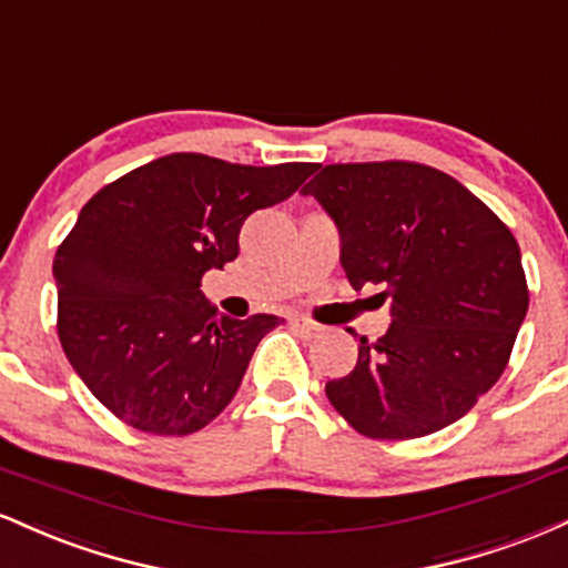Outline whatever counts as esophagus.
<instances>
[{
	"instance_id": "obj_1",
	"label": "esophagus",
	"mask_w": 568,
	"mask_h": 568,
	"mask_svg": "<svg viewBox=\"0 0 568 568\" xmlns=\"http://www.w3.org/2000/svg\"><path fill=\"white\" fill-rule=\"evenodd\" d=\"M288 323H291V328H293V331H298V334H304V336H315L317 331H321V328H317L315 323L304 321V317H291Z\"/></svg>"
}]
</instances>
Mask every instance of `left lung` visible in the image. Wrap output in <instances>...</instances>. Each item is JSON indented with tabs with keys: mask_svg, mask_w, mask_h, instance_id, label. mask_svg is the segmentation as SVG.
<instances>
[{
	"mask_svg": "<svg viewBox=\"0 0 568 568\" xmlns=\"http://www.w3.org/2000/svg\"><path fill=\"white\" fill-rule=\"evenodd\" d=\"M304 186L336 221L352 288L379 285L387 334L325 384L366 438L438 433L497 384L529 310L520 247L470 189L419 162L317 165ZM355 334V331H349Z\"/></svg>",
	"mask_w": 568,
	"mask_h": 568,
	"instance_id": "1",
	"label": "left lung"
}]
</instances>
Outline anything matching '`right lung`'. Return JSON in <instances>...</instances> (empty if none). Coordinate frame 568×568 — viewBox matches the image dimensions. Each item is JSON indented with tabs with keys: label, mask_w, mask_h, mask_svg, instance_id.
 Returning a JSON list of instances; mask_svg holds the SVG:
<instances>
[{
	"label": "right lung",
	"mask_w": 568,
	"mask_h": 568,
	"mask_svg": "<svg viewBox=\"0 0 568 568\" xmlns=\"http://www.w3.org/2000/svg\"><path fill=\"white\" fill-rule=\"evenodd\" d=\"M315 168L179 152L88 200L53 262L58 338L116 419L149 435H192L230 406L280 317L219 315L200 280L237 258L253 211L288 200Z\"/></svg>",
	"instance_id": "1"
}]
</instances>
